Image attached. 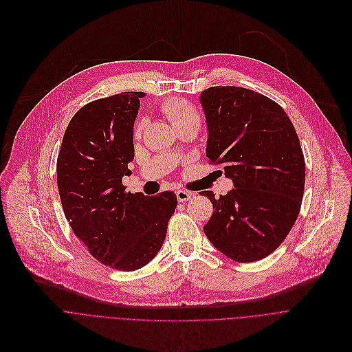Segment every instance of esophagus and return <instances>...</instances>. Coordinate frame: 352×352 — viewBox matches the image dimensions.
Here are the masks:
<instances>
[{
	"mask_svg": "<svg viewBox=\"0 0 352 352\" xmlns=\"http://www.w3.org/2000/svg\"><path fill=\"white\" fill-rule=\"evenodd\" d=\"M176 197L179 199V202H186L192 197V192L187 191V190H177L176 191Z\"/></svg>",
	"mask_w": 352,
	"mask_h": 352,
	"instance_id": "1",
	"label": "esophagus"
}]
</instances>
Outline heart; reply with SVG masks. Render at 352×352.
Wrapping results in <instances>:
<instances>
[{
	"mask_svg": "<svg viewBox=\"0 0 352 352\" xmlns=\"http://www.w3.org/2000/svg\"><path fill=\"white\" fill-rule=\"evenodd\" d=\"M161 111L166 115L169 122L177 130H182L184 127H197V129H199V126H201L199 112L197 111V108L191 102H188L186 100H180V98L165 100L161 104ZM146 124H147L146 118H140L135 122V124H134V135L135 137L142 135Z\"/></svg>",
	"mask_w": 352,
	"mask_h": 352,
	"instance_id": "b5f03b06",
	"label": "heart"
}]
</instances>
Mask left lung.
Wrapping results in <instances>:
<instances>
[{"label": "left lung", "mask_w": 352, "mask_h": 352, "mask_svg": "<svg viewBox=\"0 0 352 352\" xmlns=\"http://www.w3.org/2000/svg\"><path fill=\"white\" fill-rule=\"evenodd\" d=\"M209 164L222 166L234 188L215 198L204 226L208 240L237 262H255L285 241L305 187L300 138L285 109L256 91L217 86L201 93ZM222 173V170H219Z\"/></svg>", "instance_id": "1"}]
</instances>
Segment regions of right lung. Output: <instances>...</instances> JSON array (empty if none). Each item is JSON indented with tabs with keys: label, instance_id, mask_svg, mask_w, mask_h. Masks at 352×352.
Returning <instances> with one entry per match:
<instances>
[{
	"label": "right lung",
	"instance_id": "right-lung-1",
	"mask_svg": "<svg viewBox=\"0 0 352 352\" xmlns=\"http://www.w3.org/2000/svg\"><path fill=\"white\" fill-rule=\"evenodd\" d=\"M144 93L126 91L91 101L70 119L56 160L63 214L90 254L109 267L131 272L161 250L177 198L126 191L131 172L133 126Z\"/></svg>",
	"mask_w": 352,
	"mask_h": 352
}]
</instances>
